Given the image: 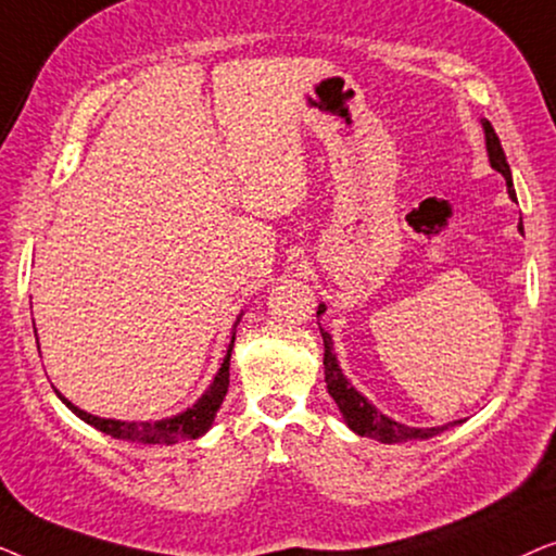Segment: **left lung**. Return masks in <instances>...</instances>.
<instances>
[{
	"label": "left lung",
	"instance_id": "left-lung-1",
	"mask_svg": "<svg viewBox=\"0 0 556 556\" xmlns=\"http://www.w3.org/2000/svg\"><path fill=\"white\" fill-rule=\"evenodd\" d=\"M483 131H485V147H489L491 166L496 172L504 174L508 194H511V200H516L514 181H511V169H508L506 154H504V149H501L498 136H496V131H493V126L489 124V121H483ZM519 230H521V225H519ZM316 314H324V306H318ZM321 337H324L326 390H329L333 402H337L339 409H341V415H344L346 425L356 432V435L379 440V443H407V440H428L432 435H440V432L447 430V428H453L455 422L443 425V428L422 430V428H407V425H400V422L390 420V417L379 413L375 405H369V402L364 400L362 394L356 392L354 387L346 382V377L341 375V369H339V364H337V354L331 352V337L324 329H321Z\"/></svg>",
	"mask_w": 556,
	"mask_h": 556
}]
</instances>
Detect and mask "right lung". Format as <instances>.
Instances as JSON below:
<instances>
[{
  "mask_svg": "<svg viewBox=\"0 0 556 556\" xmlns=\"http://www.w3.org/2000/svg\"><path fill=\"white\" fill-rule=\"evenodd\" d=\"M232 344H235V333H232V341H230V349H227L225 359H223V367H219L215 382L210 384V390L202 394L200 402L192 405L187 409V413L181 415H174V417H166V420H159V422H121V420H103V417H96V415H88L83 413L73 405V402H67L63 394L58 392V397L65 402L67 407L73 409L75 415L80 417V420H86L88 425H93L105 435L111 438H118V440H131V443H149V445H174V443H181V440H194L200 438L202 432L210 430L212 420H215L219 405H223L225 394H227V384H230V354H232Z\"/></svg>",
  "mask_w": 556,
  "mask_h": 556,
  "instance_id": "right-lung-1",
  "label": "right lung"
}]
</instances>
